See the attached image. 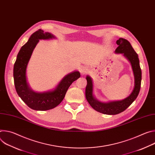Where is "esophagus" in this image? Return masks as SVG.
<instances>
[{
    "label": "esophagus",
    "mask_w": 155,
    "mask_h": 155,
    "mask_svg": "<svg viewBox=\"0 0 155 155\" xmlns=\"http://www.w3.org/2000/svg\"><path fill=\"white\" fill-rule=\"evenodd\" d=\"M80 72L81 75H85L87 72V68H86V67H82V68H80Z\"/></svg>",
    "instance_id": "obj_1"
}]
</instances>
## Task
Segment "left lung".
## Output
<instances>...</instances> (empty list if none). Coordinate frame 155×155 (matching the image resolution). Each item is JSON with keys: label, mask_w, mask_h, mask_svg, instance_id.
<instances>
[{"label": "left lung", "mask_w": 155, "mask_h": 155, "mask_svg": "<svg viewBox=\"0 0 155 155\" xmlns=\"http://www.w3.org/2000/svg\"><path fill=\"white\" fill-rule=\"evenodd\" d=\"M118 45L115 50L117 54H122L130 63L134 77V86L129 96L120 101H113L103 102L97 100L93 94V82L89 75L86 77L87 85L85 96L87 101L97 112L106 115H117L123 112L137 98L140 89L142 80V71L140 67L138 54L127 40L120 38L117 41Z\"/></svg>", "instance_id": "8db88e82"}]
</instances>
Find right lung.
I'll list each match as a JSON object with an SVG mask.
<instances>
[{"label":"right lung","instance_id":"right-lung-1","mask_svg":"<svg viewBox=\"0 0 155 155\" xmlns=\"http://www.w3.org/2000/svg\"><path fill=\"white\" fill-rule=\"evenodd\" d=\"M53 38H56V37L50 32H44L41 29L35 32L21 48L14 64L13 78L17 94L33 110L45 111L58 106L64 99L71 84L80 77V72L76 71L66 75L54 90L36 92L31 87L28 82L26 71L33 51L40 40Z\"/></svg>","mask_w":155,"mask_h":155}]
</instances>
